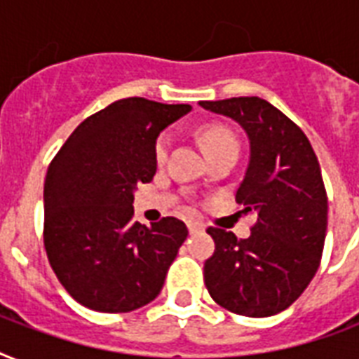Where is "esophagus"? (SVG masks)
Returning a JSON list of instances; mask_svg holds the SVG:
<instances>
[{"instance_id":"1","label":"esophagus","mask_w":359,"mask_h":359,"mask_svg":"<svg viewBox=\"0 0 359 359\" xmlns=\"http://www.w3.org/2000/svg\"><path fill=\"white\" fill-rule=\"evenodd\" d=\"M203 229H205V225H203L201 222H196V219H190V222H188V231H190V233H199V231Z\"/></svg>"}]
</instances>
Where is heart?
Wrapping results in <instances>:
<instances>
[{
	"label": "heart",
	"instance_id": "heart-1",
	"mask_svg": "<svg viewBox=\"0 0 359 359\" xmlns=\"http://www.w3.org/2000/svg\"><path fill=\"white\" fill-rule=\"evenodd\" d=\"M201 141H203V147H205V151L210 154V152L218 151L222 147L225 145H233L236 143V137L235 134L231 132V130L224 128V126H207V128L203 130L201 134ZM169 135H160L156 141V147H154V156H156V162L162 163L165 158H168V152H169Z\"/></svg>",
	"mask_w": 359,
	"mask_h": 359
}]
</instances>
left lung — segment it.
Here are the masks:
<instances>
[{
	"label": "left lung",
	"mask_w": 359,
	"mask_h": 359,
	"mask_svg": "<svg viewBox=\"0 0 359 359\" xmlns=\"http://www.w3.org/2000/svg\"><path fill=\"white\" fill-rule=\"evenodd\" d=\"M242 126L250 162L236 201L255 214L248 238L208 227L216 250L205 262L212 300L244 317H272L306 290L323 255L328 197L306 134L259 97L199 102Z\"/></svg>",
	"instance_id": "8db88e82"
}]
</instances>
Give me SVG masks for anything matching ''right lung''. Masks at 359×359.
<instances>
[{"instance_id":"1","label":"right lung","mask_w":359,"mask_h":359,"mask_svg":"<svg viewBox=\"0 0 359 359\" xmlns=\"http://www.w3.org/2000/svg\"><path fill=\"white\" fill-rule=\"evenodd\" d=\"M188 104L123 98L87 117L44 180V248L67 292L102 313H128L160 294L188 236L177 218L134 222V191L156 173V137Z\"/></svg>"}]
</instances>
